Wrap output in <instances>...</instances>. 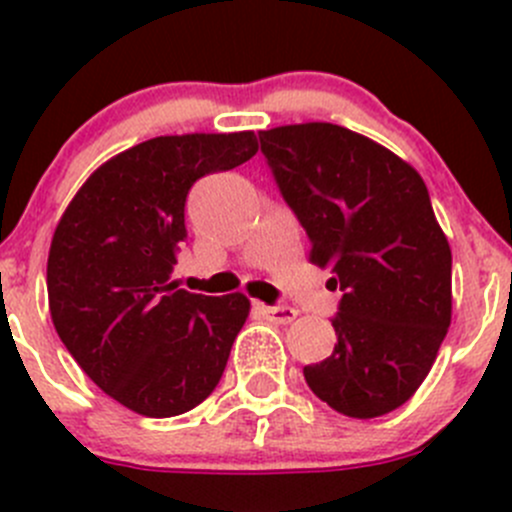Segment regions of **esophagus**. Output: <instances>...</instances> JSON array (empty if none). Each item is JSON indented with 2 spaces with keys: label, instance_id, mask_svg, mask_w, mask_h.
<instances>
[{
  "label": "esophagus",
  "instance_id": "34e87169",
  "mask_svg": "<svg viewBox=\"0 0 512 512\" xmlns=\"http://www.w3.org/2000/svg\"><path fill=\"white\" fill-rule=\"evenodd\" d=\"M257 309H260L267 319H272V322L277 324H289L297 317V309L292 307H267V304H257Z\"/></svg>",
  "mask_w": 512,
  "mask_h": 512
}]
</instances>
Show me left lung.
<instances>
[{
	"mask_svg": "<svg viewBox=\"0 0 512 512\" xmlns=\"http://www.w3.org/2000/svg\"><path fill=\"white\" fill-rule=\"evenodd\" d=\"M285 203L307 230L309 262L342 289L332 356L304 366L334 411L399 409L431 371L451 327V247L421 175L334 123L260 131Z\"/></svg>",
	"mask_w": 512,
	"mask_h": 512,
	"instance_id": "left-lung-1",
	"label": "left lung"
}]
</instances>
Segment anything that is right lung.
Listing matches in <instances>:
<instances>
[{
	"label": "right lung",
	"mask_w": 512,
	"mask_h": 512,
	"mask_svg": "<svg viewBox=\"0 0 512 512\" xmlns=\"http://www.w3.org/2000/svg\"><path fill=\"white\" fill-rule=\"evenodd\" d=\"M255 153L252 131L151 138L96 168L56 225L46 262L56 334L98 389L136 414H185L223 376L250 299L178 289L170 272L195 180Z\"/></svg>",
	"instance_id": "right-lung-1"
}]
</instances>
